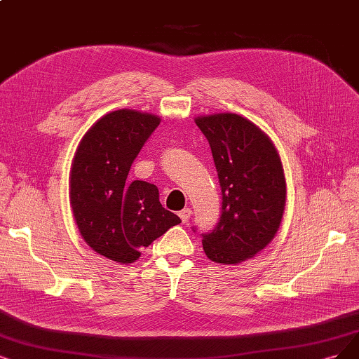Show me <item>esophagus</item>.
<instances>
[{
    "label": "esophagus",
    "mask_w": 359,
    "mask_h": 359,
    "mask_svg": "<svg viewBox=\"0 0 359 359\" xmlns=\"http://www.w3.org/2000/svg\"><path fill=\"white\" fill-rule=\"evenodd\" d=\"M191 216H192V210H191V208H183L182 211H179V217L182 219V222H183V223L189 222Z\"/></svg>",
    "instance_id": "34e87169"
}]
</instances>
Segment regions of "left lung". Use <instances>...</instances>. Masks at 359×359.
Wrapping results in <instances>:
<instances>
[{"label":"left lung","mask_w":359,"mask_h":359,"mask_svg":"<svg viewBox=\"0 0 359 359\" xmlns=\"http://www.w3.org/2000/svg\"><path fill=\"white\" fill-rule=\"evenodd\" d=\"M213 154L222 189L216 228L203 233L210 260L238 264L255 257L280 228L285 208V177L272 140L236 114L195 118Z\"/></svg>","instance_id":"left-lung-1"}]
</instances>
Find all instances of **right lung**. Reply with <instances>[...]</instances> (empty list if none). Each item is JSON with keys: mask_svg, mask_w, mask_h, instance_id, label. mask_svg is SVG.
Segmentation results:
<instances>
[{"mask_svg": "<svg viewBox=\"0 0 359 359\" xmlns=\"http://www.w3.org/2000/svg\"><path fill=\"white\" fill-rule=\"evenodd\" d=\"M159 121L133 109L106 114L86 133L72 159L69 196L79 233L96 253L123 264L136 262L143 247L182 222L159 203L155 184L126 183Z\"/></svg>", "mask_w": 359, "mask_h": 359, "instance_id": "obj_1", "label": "right lung"}]
</instances>
